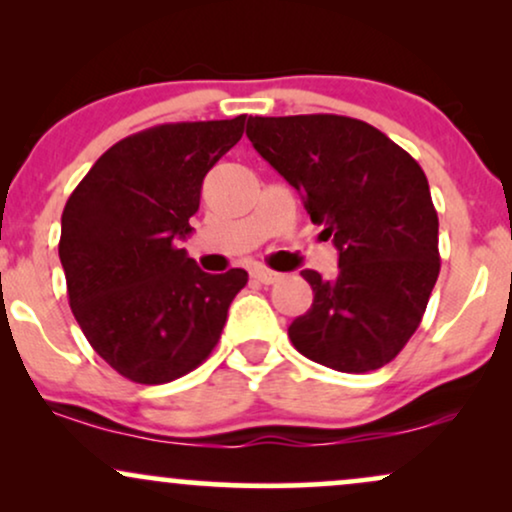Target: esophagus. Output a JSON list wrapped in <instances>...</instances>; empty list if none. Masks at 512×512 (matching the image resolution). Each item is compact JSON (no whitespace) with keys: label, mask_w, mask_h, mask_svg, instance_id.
Listing matches in <instances>:
<instances>
[{"label":"esophagus","mask_w":512,"mask_h":512,"mask_svg":"<svg viewBox=\"0 0 512 512\" xmlns=\"http://www.w3.org/2000/svg\"><path fill=\"white\" fill-rule=\"evenodd\" d=\"M250 276L255 281H260V284H276V281H281L284 279V274H279V272H272V269H267V267H252L250 269Z\"/></svg>","instance_id":"1"}]
</instances>
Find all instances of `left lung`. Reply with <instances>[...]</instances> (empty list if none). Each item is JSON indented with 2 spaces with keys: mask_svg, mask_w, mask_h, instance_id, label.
I'll use <instances>...</instances> for the list:
<instances>
[{
  "mask_svg": "<svg viewBox=\"0 0 512 512\" xmlns=\"http://www.w3.org/2000/svg\"><path fill=\"white\" fill-rule=\"evenodd\" d=\"M248 139L339 250L334 279L301 272L315 298L291 322L293 346L342 373L383 368L419 327L440 272L424 170L380 129L344 115L250 117Z\"/></svg>",
  "mask_w": 512,
  "mask_h": 512,
  "instance_id": "8db88e82",
  "label": "left lung"
}]
</instances>
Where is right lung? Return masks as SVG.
Here are the masks:
<instances>
[{
	"label": "right lung",
	"instance_id": "obj_1",
	"mask_svg": "<svg viewBox=\"0 0 512 512\" xmlns=\"http://www.w3.org/2000/svg\"><path fill=\"white\" fill-rule=\"evenodd\" d=\"M233 120L132 134L93 163L62 211L60 260L72 313L122 378L161 385L219 342L245 269L207 274L178 240L192 233L204 175L243 137Z\"/></svg>",
	"mask_w": 512,
	"mask_h": 512
}]
</instances>
